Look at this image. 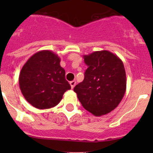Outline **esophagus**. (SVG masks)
I'll list each match as a JSON object with an SVG mask.
<instances>
[{
  "instance_id": "1",
  "label": "esophagus",
  "mask_w": 153,
  "mask_h": 153,
  "mask_svg": "<svg viewBox=\"0 0 153 153\" xmlns=\"http://www.w3.org/2000/svg\"><path fill=\"white\" fill-rule=\"evenodd\" d=\"M70 86H71V88L74 89V86H75V85H76V81L75 80L71 81V82H70Z\"/></svg>"
}]
</instances>
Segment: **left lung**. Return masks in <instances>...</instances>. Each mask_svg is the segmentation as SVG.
Instances as JSON below:
<instances>
[{
  "instance_id": "obj_1",
  "label": "left lung",
  "mask_w": 153,
  "mask_h": 153,
  "mask_svg": "<svg viewBox=\"0 0 153 153\" xmlns=\"http://www.w3.org/2000/svg\"><path fill=\"white\" fill-rule=\"evenodd\" d=\"M88 68L84 79L74 87L85 109L96 117L113 111L123 98L126 76L123 61L110 51H95L83 55Z\"/></svg>"
}]
</instances>
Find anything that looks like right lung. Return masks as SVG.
<instances>
[{"label": "right lung", "mask_w": 153, "mask_h": 153, "mask_svg": "<svg viewBox=\"0 0 153 153\" xmlns=\"http://www.w3.org/2000/svg\"><path fill=\"white\" fill-rule=\"evenodd\" d=\"M60 58L51 51H40L23 66L19 85L23 96L30 105L40 109L54 107L70 85L65 79Z\"/></svg>", "instance_id": "add662e5"}]
</instances>
